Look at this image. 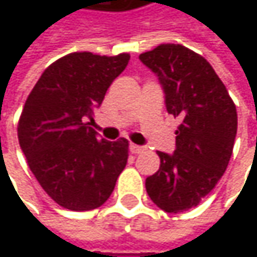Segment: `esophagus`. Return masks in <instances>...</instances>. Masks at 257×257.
Instances as JSON below:
<instances>
[{
  "label": "esophagus",
  "mask_w": 257,
  "mask_h": 257,
  "mask_svg": "<svg viewBox=\"0 0 257 257\" xmlns=\"http://www.w3.org/2000/svg\"><path fill=\"white\" fill-rule=\"evenodd\" d=\"M129 149H131V152H132V153H137V155H138V153H143V152L146 150V147H143V146H137V144H131V146H129Z\"/></svg>",
  "instance_id": "34e87169"
}]
</instances>
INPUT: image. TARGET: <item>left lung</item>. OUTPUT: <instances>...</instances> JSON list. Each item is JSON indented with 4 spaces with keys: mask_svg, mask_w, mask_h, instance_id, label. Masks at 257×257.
Segmentation results:
<instances>
[{
    "mask_svg": "<svg viewBox=\"0 0 257 257\" xmlns=\"http://www.w3.org/2000/svg\"><path fill=\"white\" fill-rule=\"evenodd\" d=\"M140 61L158 77L170 114L181 119L176 150L158 152L161 167L146 179L150 199L167 213L196 207L222 179L236 135V108L213 67L180 44H161Z\"/></svg>",
    "mask_w": 257,
    "mask_h": 257,
    "instance_id": "left-lung-1",
    "label": "left lung"
}]
</instances>
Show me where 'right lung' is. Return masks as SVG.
I'll return each mask as SVG.
<instances>
[{
  "mask_svg": "<svg viewBox=\"0 0 257 257\" xmlns=\"http://www.w3.org/2000/svg\"><path fill=\"white\" fill-rule=\"evenodd\" d=\"M128 62V53H70L41 74L26 99L18 126L21 149L41 187L64 208L101 207L126 167L128 141L99 138L90 123Z\"/></svg>",
  "mask_w": 257,
  "mask_h": 257,
  "instance_id": "1",
  "label": "right lung"
}]
</instances>
